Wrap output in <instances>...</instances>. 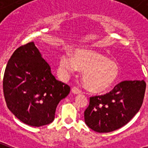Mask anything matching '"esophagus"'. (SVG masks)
I'll list each match as a JSON object with an SVG mask.
<instances>
[{
	"mask_svg": "<svg viewBox=\"0 0 148 148\" xmlns=\"http://www.w3.org/2000/svg\"><path fill=\"white\" fill-rule=\"evenodd\" d=\"M72 92H73L74 95H78V94L81 93V90H79L77 87H73V88H72Z\"/></svg>",
	"mask_w": 148,
	"mask_h": 148,
	"instance_id": "obj_1",
	"label": "esophagus"
}]
</instances>
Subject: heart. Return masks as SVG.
<instances>
[{
  "mask_svg": "<svg viewBox=\"0 0 148 148\" xmlns=\"http://www.w3.org/2000/svg\"><path fill=\"white\" fill-rule=\"evenodd\" d=\"M83 69L82 79L87 90L102 93L110 89L117 80L119 68L114 61L99 53L85 49H76L73 55L65 52L60 58V70L69 75Z\"/></svg>",
  "mask_w": 148,
  "mask_h": 148,
  "instance_id": "1",
  "label": "heart"
}]
</instances>
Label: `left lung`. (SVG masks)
Masks as SVG:
<instances>
[{
  "mask_svg": "<svg viewBox=\"0 0 148 148\" xmlns=\"http://www.w3.org/2000/svg\"><path fill=\"white\" fill-rule=\"evenodd\" d=\"M144 80H125L109 93L90 98L84 121L97 132H110L125 125L143 104Z\"/></svg>",
  "mask_w": 148,
  "mask_h": 148,
  "instance_id": "8db88e82",
  "label": "left lung"
}]
</instances>
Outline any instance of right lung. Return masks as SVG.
<instances>
[{"instance_id":"1","label":"right lung","mask_w":148,"mask_h":148,"mask_svg":"<svg viewBox=\"0 0 148 148\" xmlns=\"http://www.w3.org/2000/svg\"><path fill=\"white\" fill-rule=\"evenodd\" d=\"M3 90L8 110L26 125L40 127L54 120L58 103L70 87L56 79L31 42L19 46L8 61Z\"/></svg>"}]
</instances>
